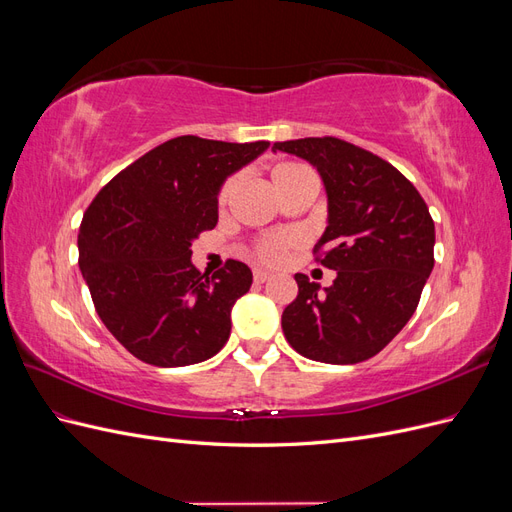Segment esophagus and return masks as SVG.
<instances>
[{
  "mask_svg": "<svg viewBox=\"0 0 512 512\" xmlns=\"http://www.w3.org/2000/svg\"><path fill=\"white\" fill-rule=\"evenodd\" d=\"M267 280H271V273L262 271V269H256V271H254V282H256V284H265Z\"/></svg>",
  "mask_w": 512,
  "mask_h": 512,
  "instance_id": "1",
  "label": "esophagus"
}]
</instances>
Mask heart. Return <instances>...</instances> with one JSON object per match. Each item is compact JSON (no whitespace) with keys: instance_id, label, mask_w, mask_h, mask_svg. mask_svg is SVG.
Returning <instances> with one entry per match:
<instances>
[{"instance_id":"heart-1","label":"heart","mask_w":512,"mask_h":512,"mask_svg":"<svg viewBox=\"0 0 512 512\" xmlns=\"http://www.w3.org/2000/svg\"><path fill=\"white\" fill-rule=\"evenodd\" d=\"M271 181L275 185V190L282 194H286L288 190L297 188L301 183H316V175L309 170L305 164L301 162H292V160H282V162H275L269 170ZM237 183L239 179L235 175H230L224 179V183L220 185L218 190V198H215V203H218V209H224L232 194L237 190ZM297 243L292 235H269V237H260L254 243V256L260 262H267V265H280V262L286 258V252L290 247Z\"/></svg>"}]
</instances>
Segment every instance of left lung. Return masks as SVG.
I'll return each instance as SVG.
<instances>
[{
  "mask_svg": "<svg viewBox=\"0 0 512 512\" xmlns=\"http://www.w3.org/2000/svg\"><path fill=\"white\" fill-rule=\"evenodd\" d=\"M318 168L329 226L316 262L337 271L333 286L294 275L299 294L282 314L288 344L305 359L354 365L406 327L433 269L436 228L423 196L376 153L335 136L273 143Z\"/></svg>",
  "mask_w": 512,
  "mask_h": 512,
  "instance_id": "1",
  "label": "left lung"
}]
</instances>
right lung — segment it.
<instances>
[{"instance_id": "add662e5", "label": "right lung", "mask_w": 512, "mask_h": 512, "mask_svg": "<svg viewBox=\"0 0 512 512\" xmlns=\"http://www.w3.org/2000/svg\"><path fill=\"white\" fill-rule=\"evenodd\" d=\"M269 147L177 136L117 173L87 207L79 267L104 327L136 359L183 367L211 359L230 337V309L252 271L226 260L211 277L192 241L218 224L224 179Z\"/></svg>"}]
</instances>
